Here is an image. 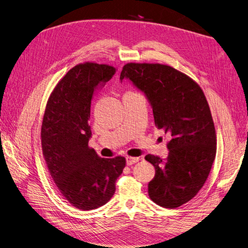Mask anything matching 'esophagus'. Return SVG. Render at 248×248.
<instances>
[{"label": "esophagus", "mask_w": 248, "mask_h": 248, "mask_svg": "<svg viewBox=\"0 0 248 248\" xmlns=\"http://www.w3.org/2000/svg\"><path fill=\"white\" fill-rule=\"evenodd\" d=\"M140 160V157H126V163L127 166H131V164H134Z\"/></svg>", "instance_id": "34e87169"}]
</instances>
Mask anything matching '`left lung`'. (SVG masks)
Returning a JSON list of instances; mask_svg holds the SVG:
<instances>
[{
    "mask_svg": "<svg viewBox=\"0 0 248 248\" xmlns=\"http://www.w3.org/2000/svg\"><path fill=\"white\" fill-rule=\"evenodd\" d=\"M129 79L145 94L158 129L170 137L166 160L151 154L155 168L149 197L164 208L190 201L205 184L216 154L211 111L202 89L186 74L161 64H126L120 80Z\"/></svg>",
    "mask_w": 248,
    "mask_h": 248,
    "instance_id": "1",
    "label": "left lung"
}]
</instances>
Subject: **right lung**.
<instances>
[{
	"instance_id": "add662e5",
	"label": "right lung",
	"mask_w": 248,
	"mask_h": 248,
	"mask_svg": "<svg viewBox=\"0 0 248 248\" xmlns=\"http://www.w3.org/2000/svg\"><path fill=\"white\" fill-rule=\"evenodd\" d=\"M114 67L74 66L52 91L44 112L41 144L50 176L62 196L81 210L97 209L111 199L125 158H100L89 148V119L96 89L109 80Z\"/></svg>"
}]
</instances>
